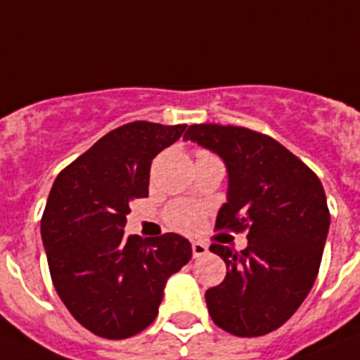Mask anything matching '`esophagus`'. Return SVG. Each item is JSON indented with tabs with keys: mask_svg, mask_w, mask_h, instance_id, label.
<instances>
[{
	"mask_svg": "<svg viewBox=\"0 0 360 360\" xmlns=\"http://www.w3.org/2000/svg\"><path fill=\"white\" fill-rule=\"evenodd\" d=\"M192 254H193V257H195V259L202 257V255L208 254V246H206L205 243L193 240V243H192Z\"/></svg>",
	"mask_w": 360,
	"mask_h": 360,
	"instance_id": "1",
	"label": "esophagus"
}]
</instances>
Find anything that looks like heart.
<instances>
[{
	"mask_svg": "<svg viewBox=\"0 0 360 360\" xmlns=\"http://www.w3.org/2000/svg\"><path fill=\"white\" fill-rule=\"evenodd\" d=\"M202 210L190 202H177L168 210V223L179 232H195L201 224Z\"/></svg>",
	"mask_w": 360,
	"mask_h": 360,
	"instance_id": "obj_1",
	"label": "heart"
}]
</instances>
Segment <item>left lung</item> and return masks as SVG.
<instances>
[{"label":"left lung","instance_id":"8db88e82","mask_svg":"<svg viewBox=\"0 0 360 360\" xmlns=\"http://www.w3.org/2000/svg\"><path fill=\"white\" fill-rule=\"evenodd\" d=\"M188 139L226 167L215 228L248 230L240 254L210 246L226 262L223 283L205 293L210 317L237 337L266 335L295 314L317 277L330 230L323 184L281 143L248 128L192 124Z\"/></svg>","mask_w":360,"mask_h":360}]
</instances>
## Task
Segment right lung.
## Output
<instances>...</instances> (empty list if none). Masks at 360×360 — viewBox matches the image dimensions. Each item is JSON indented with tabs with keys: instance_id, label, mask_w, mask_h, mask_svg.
<instances>
[{
	"instance_id": "obj_1",
	"label": "right lung",
	"mask_w": 360,
	"mask_h": 360,
	"mask_svg": "<svg viewBox=\"0 0 360 360\" xmlns=\"http://www.w3.org/2000/svg\"><path fill=\"white\" fill-rule=\"evenodd\" d=\"M186 124L134 121L103 136L56 177L41 219L52 283L77 323L127 339L154 323L170 275L192 259L179 233L124 236L134 199L148 195L152 159Z\"/></svg>"
}]
</instances>
